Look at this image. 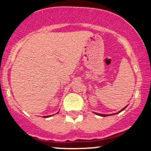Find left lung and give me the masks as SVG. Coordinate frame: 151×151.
<instances>
[{
    "instance_id": "1",
    "label": "left lung",
    "mask_w": 151,
    "mask_h": 151,
    "mask_svg": "<svg viewBox=\"0 0 151 151\" xmlns=\"http://www.w3.org/2000/svg\"><path fill=\"white\" fill-rule=\"evenodd\" d=\"M126 107H127V106L124 107V108L123 109H121V111H119V112H117V113H115V114H99V113H94V114H96V115H98V116H111V115H114V114H116L120 113V112L122 111H124V109L126 108Z\"/></svg>"
}]
</instances>
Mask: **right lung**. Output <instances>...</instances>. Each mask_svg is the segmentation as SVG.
<instances>
[{
    "label": "right lung",
    "mask_w": 151,
    "mask_h": 151,
    "mask_svg": "<svg viewBox=\"0 0 151 151\" xmlns=\"http://www.w3.org/2000/svg\"><path fill=\"white\" fill-rule=\"evenodd\" d=\"M58 113H59V112H58ZM50 116H45L44 118H48V117H50Z\"/></svg>",
    "instance_id": "1"
}]
</instances>
